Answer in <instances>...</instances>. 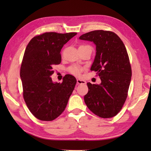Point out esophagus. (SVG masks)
<instances>
[{
	"instance_id": "34e87169",
	"label": "esophagus",
	"mask_w": 151,
	"mask_h": 151,
	"mask_svg": "<svg viewBox=\"0 0 151 151\" xmlns=\"http://www.w3.org/2000/svg\"><path fill=\"white\" fill-rule=\"evenodd\" d=\"M76 82H77V84H86V82L85 81H83V80H81V79L76 80Z\"/></svg>"
}]
</instances>
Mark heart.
<instances>
[{
	"mask_svg": "<svg viewBox=\"0 0 151 151\" xmlns=\"http://www.w3.org/2000/svg\"><path fill=\"white\" fill-rule=\"evenodd\" d=\"M88 47V46L82 45V46H80L79 47ZM82 70H83L82 67L78 65H73V66H70L69 68V71L71 74H73V75L76 76H78L80 75H81V73H82Z\"/></svg>",
	"mask_w": 151,
	"mask_h": 151,
	"instance_id": "1",
	"label": "heart"
}]
</instances>
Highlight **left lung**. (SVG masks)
<instances>
[{"label": "left lung", "instance_id": "8db88e82", "mask_svg": "<svg viewBox=\"0 0 151 151\" xmlns=\"http://www.w3.org/2000/svg\"><path fill=\"white\" fill-rule=\"evenodd\" d=\"M79 39L95 45L91 70L97 72L101 80L100 84L87 83L89 90L84 96L85 103L99 117H114L126 101L132 76L126 47L120 37L110 31L89 32Z\"/></svg>", "mask_w": 151, "mask_h": 151}]
</instances>
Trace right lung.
I'll use <instances>...</instances> for the list:
<instances>
[{
    "instance_id": "add662e5",
    "label": "right lung",
    "mask_w": 151,
    "mask_h": 151,
    "mask_svg": "<svg viewBox=\"0 0 151 151\" xmlns=\"http://www.w3.org/2000/svg\"><path fill=\"white\" fill-rule=\"evenodd\" d=\"M76 32H46L34 37L25 49L20 76L23 97L30 112L41 121H52L65 109L76 83L67 75L62 83L53 82V67L61 63L63 46Z\"/></svg>"
}]
</instances>
